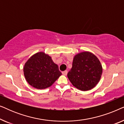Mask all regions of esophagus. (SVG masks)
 <instances>
[{"mask_svg":"<svg viewBox=\"0 0 124 124\" xmlns=\"http://www.w3.org/2000/svg\"><path fill=\"white\" fill-rule=\"evenodd\" d=\"M67 73H68V71L67 70H65V71H63V72H62V74L64 76L67 75Z\"/></svg>","mask_w":124,"mask_h":124,"instance_id":"1","label":"esophagus"}]
</instances>
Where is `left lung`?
I'll return each instance as SVG.
<instances>
[{
  "mask_svg": "<svg viewBox=\"0 0 124 124\" xmlns=\"http://www.w3.org/2000/svg\"><path fill=\"white\" fill-rule=\"evenodd\" d=\"M101 74L102 67L97 57L91 52H83L74 56L67 76L74 87L87 91L98 84Z\"/></svg>",
  "mask_w": 124,
  "mask_h": 124,
  "instance_id": "obj_1",
  "label": "left lung"
}]
</instances>
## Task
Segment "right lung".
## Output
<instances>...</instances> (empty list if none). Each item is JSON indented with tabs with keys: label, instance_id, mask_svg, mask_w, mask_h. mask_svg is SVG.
I'll list each match as a JSON object with an SVG mask.
<instances>
[{
	"label": "right lung",
	"instance_id": "1",
	"mask_svg": "<svg viewBox=\"0 0 124 124\" xmlns=\"http://www.w3.org/2000/svg\"><path fill=\"white\" fill-rule=\"evenodd\" d=\"M23 73L29 84L38 89L50 87L62 75L58 65L42 52L34 54L27 61Z\"/></svg>",
	"mask_w": 124,
	"mask_h": 124
}]
</instances>
